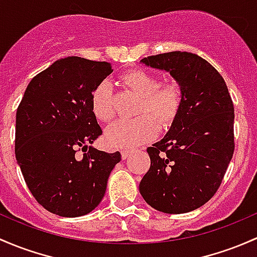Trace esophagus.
<instances>
[{
  "mask_svg": "<svg viewBox=\"0 0 257 257\" xmlns=\"http://www.w3.org/2000/svg\"><path fill=\"white\" fill-rule=\"evenodd\" d=\"M132 153H133V151L129 150V149H126V150H121V151H120V154H121V159H123V160H125V159L128 158V156L131 155Z\"/></svg>",
  "mask_w": 257,
  "mask_h": 257,
  "instance_id": "obj_1",
  "label": "esophagus"
}]
</instances>
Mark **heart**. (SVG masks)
Listing matches in <instances>:
<instances>
[{"label":"heart","mask_w":257,"mask_h":257,"mask_svg":"<svg viewBox=\"0 0 257 257\" xmlns=\"http://www.w3.org/2000/svg\"><path fill=\"white\" fill-rule=\"evenodd\" d=\"M124 82L142 96L139 113L149 112L134 119H121L113 124L106 133V142L112 147L134 148L154 139L158 134V118L163 124L175 119L183 101V88L176 80L160 83L156 75L145 70H132L124 74ZM91 106L97 118L110 121L114 118L112 85L108 80L98 83L92 92Z\"/></svg>","instance_id":"1"}]
</instances>
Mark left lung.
I'll return each instance as SVG.
<instances>
[{"label":"left lung","mask_w":257,"mask_h":257,"mask_svg":"<svg viewBox=\"0 0 257 257\" xmlns=\"http://www.w3.org/2000/svg\"><path fill=\"white\" fill-rule=\"evenodd\" d=\"M142 63L170 72L183 101L166 136L147 149L151 163L140 194L160 212H191L214 196L233 158V101L221 75L196 54L171 51Z\"/></svg>","instance_id":"obj_1"}]
</instances>
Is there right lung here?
<instances>
[{
    "mask_svg": "<svg viewBox=\"0 0 257 257\" xmlns=\"http://www.w3.org/2000/svg\"><path fill=\"white\" fill-rule=\"evenodd\" d=\"M113 70L106 61L67 56L32 79L16 114L15 153L38 203L60 217H80L103 198L119 151L88 144L102 134L91 98ZM84 151V158L76 153Z\"/></svg>",
    "mask_w": 257,
    "mask_h": 257,
    "instance_id": "add662e5",
    "label": "right lung"
}]
</instances>
